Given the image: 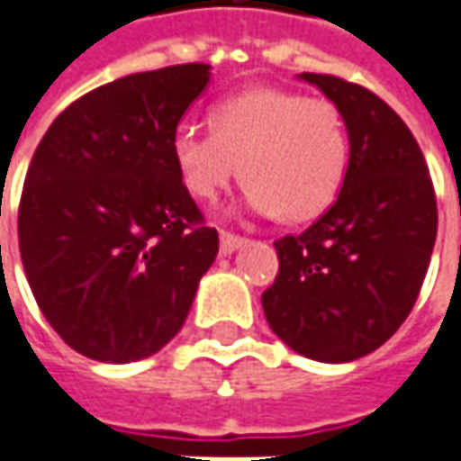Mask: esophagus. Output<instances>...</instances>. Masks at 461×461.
<instances>
[{"label": "esophagus", "mask_w": 461, "mask_h": 461, "mask_svg": "<svg viewBox=\"0 0 461 461\" xmlns=\"http://www.w3.org/2000/svg\"><path fill=\"white\" fill-rule=\"evenodd\" d=\"M245 245V237L242 234H234V231H221L219 234V248H221V255H231L237 248Z\"/></svg>", "instance_id": "esophagus-1"}]
</instances>
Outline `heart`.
<instances>
[{
    "mask_svg": "<svg viewBox=\"0 0 461 461\" xmlns=\"http://www.w3.org/2000/svg\"><path fill=\"white\" fill-rule=\"evenodd\" d=\"M209 129L177 126L172 159L198 201H216L242 165L248 203L286 221H310L335 203L350 159L348 126L328 97L252 87L216 103Z\"/></svg>",
    "mask_w": 461,
    "mask_h": 461,
    "instance_id": "1",
    "label": "heart"
}]
</instances>
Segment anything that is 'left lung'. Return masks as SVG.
Returning <instances> with one entry per match:
<instances>
[{
    "label": "left lung",
    "instance_id": "obj_1",
    "mask_svg": "<svg viewBox=\"0 0 461 461\" xmlns=\"http://www.w3.org/2000/svg\"><path fill=\"white\" fill-rule=\"evenodd\" d=\"M302 77L346 118L348 172L310 230L273 242L278 273L263 310L289 348L343 364L408 320L436 242V193L415 136L379 95L332 74Z\"/></svg>",
    "mask_w": 461,
    "mask_h": 461
}]
</instances>
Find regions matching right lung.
Here are the masks:
<instances>
[{
  "label": "right lung",
  "mask_w": 461,
  "mask_h": 461,
  "mask_svg": "<svg viewBox=\"0 0 461 461\" xmlns=\"http://www.w3.org/2000/svg\"><path fill=\"white\" fill-rule=\"evenodd\" d=\"M209 64L121 77L82 95L41 139L17 211L23 268L77 353L129 364L183 328L219 252L172 159V133Z\"/></svg>",
  "instance_id": "1"
}]
</instances>
